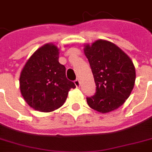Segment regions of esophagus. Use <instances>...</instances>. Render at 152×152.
<instances>
[{
    "instance_id": "esophagus-1",
    "label": "esophagus",
    "mask_w": 152,
    "mask_h": 152,
    "mask_svg": "<svg viewBox=\"0 0 152 152\" xmlns=\"http://www.w3.org/2000/svg\"><path fill=\"white\" fill-rule=\"evenodd\" d=\"M74 83H75V85H76L77 88H79V87L80 86V81L79 79H76V80L74 81Z\"/></svg>"
}]
</instances>
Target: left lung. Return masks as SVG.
<instances>
[{"label":"left lung","mask_w":152,"mask_h":152,"mask_svg":"<svg viewBox=\"0 0 152 152\" xmlns=\"http://www.w3.org/2000/svg\"><path fill=\"white\" fill-rule=\"evenodd\" d=\"M83 46L96 84L95 95L87 98L88 106L102 113L115 110L129 97L134 87L133 62L121 49L107 40L99 39Z\"/></svg>","instance_id":"1"}]
</instances>
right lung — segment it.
I'll list each match as a JSON object with an SVG mask.
<instances>
[{
    "mask_svg": "<svg viewBox=\"0 0 152 152\" xmlns=\"http://www.w3.org/2000/svg\"><path fill=\"white\" fill-rule=\"evenodd\" d=\"M59 49L53 43L39 47L27 60L20 72V88L23 98L39 112H52L63 106L73 82L60 64Z\"/></svg>",
    "mask_w": 152,
    "mask_h": 152,
    "instance_id": "obj_1",
    "label": "right lung"
}]
</instances>
